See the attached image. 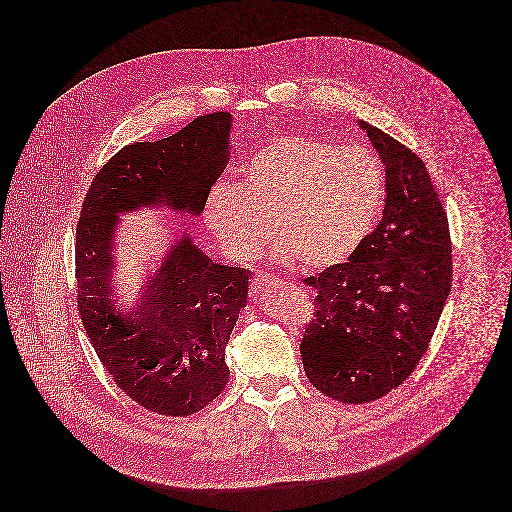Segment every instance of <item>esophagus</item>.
I'll return each mask as SVG.
<instances>
[{"label":"esophagus","mask_w":512,"mask_h":512,"mask_svg":"<svg viewBox=\"0 0 512 512\" xmlns=\"http://www.w3.org/2000/svg\"><path fill=\"white\" fill-rule=\"evenodd\" d=\"M272 286H276V278H272V276H268V274H258V276L252 280V292L254 293H262L264 290L272 288Z\"/></svg>","instance_id":"obj_1"}]
</instances>
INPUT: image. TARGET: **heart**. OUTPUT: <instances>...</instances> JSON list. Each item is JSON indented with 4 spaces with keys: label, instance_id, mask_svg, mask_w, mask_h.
I'll return each instance as SVG.
<instances>
[{
    "label": "heart",
    "instance_id": "obj_1",
    "mask_svg": "<svg viewBox=\"0 0 512 512\" xmlns=\"http://www.w3.org/2000/svg\"><path fill=\"white\" fill-rule=\"evenodd\" d=\"M382 193V171L365 149L292 134L260 147L236 185H213L205 222L236 262L262 254L274 222L282 236L274 250L278 262L327 270L345 264L365 242Z\"/></svg>",
    "mask_w": 512,
    "mask_h": 512
}]
</instances>
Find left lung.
<instances>
[{"instance_id":"left-lung-1","label":"left lung","mask_w":512,"mask_h":512,"mask_svg":"<svg viewBox=\"0 0 512 512\" xmlns=\"http://www.w3.org/2000/svg\"><path fill=\"white\" fill-rule=\"evenodd\" d=\"M359 126L386 171L384 213L349 262L303 280L317 297L299 345L309 382L345 404L382 398L414 372L453 276L447 215L424 161Z\"/></svg>"}]
</instances>
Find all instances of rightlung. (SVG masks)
Wrapping results in <instances>:
<instances>
[{
  "label": "right lung",
  "instance_id": "obj_1",
  "mask_svg": "<svg viewBox=\"0 0 512 512\" xmlns=\"http://www.w3.org/2000/svg\"><path fill=\"white\" fill-rule=\"evenodd\" d=\"M230 130L232 116L215 112L159 142L122 147L92 179L76 224L82 325L114 382L161 416H191L224 390V351L246 307L250 270L213 262L181 228L126 309L112 286L114 234L120 215L142 207L201 215L228 163Z\"/></svg>",
  "mask_w": 512,
  "mask_h": 512
}]
</instances>
